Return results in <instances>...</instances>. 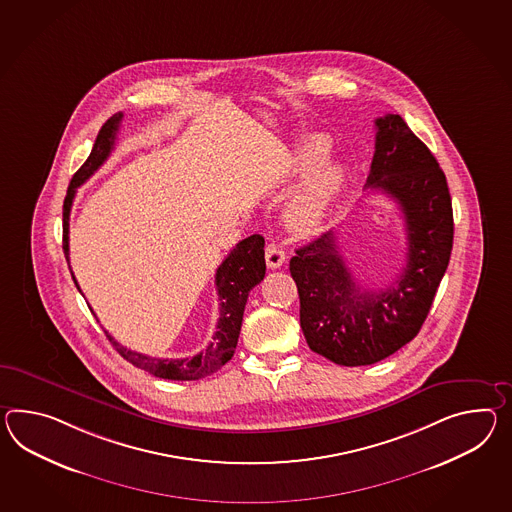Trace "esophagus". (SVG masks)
Returning a JSON list of instances; mask_svg holds the SVG:
<instances>
[{"label": "esophagus", "mask_w": 512, "mask_h": 512, "mask_svg": "<svg viewBox=\"0 0 512 512\" xmlns=\"http://www.w3.org/2000/svg\"><path fill=\"white\" fill-rule=\"evenodd\" d=\"M264 257H266V264H268V268H281L285 261H287V255H285V251L281 250L275 242H270L268 246H266V251H264Z\"/></svg>", "instance_id": "esophagus-1"}]
</instances>
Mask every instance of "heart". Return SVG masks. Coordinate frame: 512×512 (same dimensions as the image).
Segmentation results:
<instances>
[{
  "label": "heart",
  "mask_w": 512,
  "mask_h": 512,
  "mask_svg": "<svg viewBox=\"0 0 512 512\" xmlns=\"http://www.w3.org/2000/svg\"><path fill=\"white\" fill-rule=\"evenodd\" d=\"M331 153V140L324 135L300 138L288 157V172L303 177L316 167L305 185L288 200L283 218L296 235L316 233L331 211L346 183V170L337 163H324Z\"/></svg>",
  "instance_id": "heart-1"
}]
</instances>
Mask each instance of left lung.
Here are the masks:
<instances>
[{
	"mask_svg": "<svg viewBox=\"0 0 512 512\" xmlns=\"http://www.w3.org/2000/svg\"><path fill=\"white\" fill-rule=\"evenodd\" d=\"M375 129L366 187L398 203L407 231V261L396 283L381 290L359 287L333 231L290 259L305 340L340 366L383 361L418 335L453 246L451 196L437 159L399 114L377 118Z\"/></svg>",
	"mask_w": 512,
	"mask_h": 512,
	"instance_id": "8db88e82",
	"label": "left lung"
}]
</instances>
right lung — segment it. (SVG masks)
Returning a JSON list of instances; mask_svg holds the SVG:
<instances>
[{
  "mask_svg": "<svg viewBox=\"0 0 512 512\" xmlns=\"http://www.w3.org/2000/svg\"><path fill=\"white\" fill-rule=\"evenodd\" d=\"M122 118H124L122 113L113 114L105 124L101 125L100 133H98V138L94 142V148L90 151L87 161L75 172L70 181L63 205V250L68 266H70V244H68V240H70L68 237L70 235V211H72V203H74L75 190L77 187H81L88 177L94 174L113 153L116 133H118ZM70 274L74 279L75 287L81 292V288L75 281L72 268H70ZM264 274H266L264 238L261 235H251V237L244 238L242 242H238L231 253L225 257V261L218 266L216 277H214L218 300H220V307H218L220 318L216 324V331L212 335L209 346L194 357L159 359V357H151V355H144V353L125 348L120 342H116L107 331H105V335L125 361L131 362L133 366H137L148 374L163 377V379H172V381L203 379L207 375L214 374L216 370H220L225 362L231 361L235 348H237L242 316H244L250 290L261 283Z\"/></svg>",
  "mask_w": 512,
  "mask_h": 512,
  "instance_id": "obj_1",
  "label": "right lung"
}]
</instances>
